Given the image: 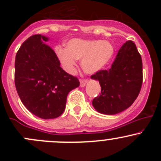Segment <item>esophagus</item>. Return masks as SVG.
Segmentation results:
<instances>
[{
	"label": "esophagus",
	"mask_w": 161,
	"mask_h": 161,
	"mask_svg": "<svg viewBox=\"0 0 161 161\" xmlns=\"http://www.w3.org/2000/svg\"><path fill=\"white\" fill-rule=\"evenodd\" d=\"M87 82H88V80H87V79H80V86L84 87Z\"/></svg>",
	"instance_id": "1"
}]
</instances>
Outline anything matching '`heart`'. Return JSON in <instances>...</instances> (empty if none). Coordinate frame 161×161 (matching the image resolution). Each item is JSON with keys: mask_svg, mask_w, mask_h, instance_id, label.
Here are the masks:
<instances>
[{"mask_svg": "<svg viewBox=\"0 0 161 161\" xmlns=\"http://www.w3.org/2000/svg\"><path fill=\"white\" fill-rule=\"evenodd\" d=\"M114 52V48L108 41L73 39L67 43V49H57V55L68 72H74L76 60H81L82 70L87 74H94L106 67Z\"/></svg>", "mask_w": 161, "mask_h": 161, "instance_id": "1", "label": "heart"}]
</instances>
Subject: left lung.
<instances>
[{
	"label": "left lung",
	"instance_id": "8db88e82",
	"mask_svg": "<svg viewBox=\"0 0 161 161\" xmlns=\"http://www.w3.org/2000/svg\"><path fill=\"white\" fill-rule=\"evenodd\" d=\"M98 80L100 95L92 100V106L99 113L116 114L134 103L142 83V62L136 44L125 42L118 50L109 70H101L91 75Z\"/></svg>",
	"mask_w": 161,
	"mask_h": 161
}]
</instances>
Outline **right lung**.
<instances>
[{"label": "right lung", "instance_id": "add662e5", "mask_svg": "<svg viewBox=\"0 0 161 161\" xmlns=\"http://www.w3.org/2000/svg\"><path fill=\"white\" fill-rule=\"evenodd\" d=\"M40 34L27 39L14 61V84L24 106L43 119L56 118L65 109L69 92L79 81L61 68L55 52Z\"/></svg>", "mask_w": 161, "mask_h": 161}]
</instances>
